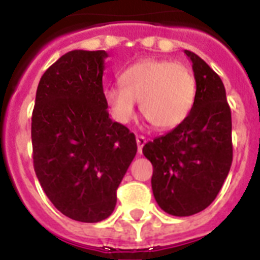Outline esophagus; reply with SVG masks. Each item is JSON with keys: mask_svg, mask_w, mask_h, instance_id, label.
Listing matches in <instances>:
<instances>
[{"mask_svg": "<svg viewBox=\"0 0 260 260\" xmlns=\"http://www.w3.org/2000/svg\"><path fill=\"white\" fill-rule=\"evenodd\" d=\"M147 143V140L143 136H137V145H138V153L143 152V147Z\"/></svg>", "mask_w": 260, "mask_h": 260, "instance_id": "1", "label": "esophagus"}]
</instances>
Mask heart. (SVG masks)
<instances>
[{
    "label": "heart",
    "mask_w": 260,
    "mask_h": 260,
    "mask_svg": "<svg viewBox=\"0 0 260 260\" xmlns=\"http://www.w3.org/2000/svg\"><path fill=\"white\" fill-rule=\"evenodd\" d=\"M112 116L127 124L136 115V101L141 113L156 130H172L191 113L197 96L192 70L168 59L138 60L120 75L119 86L104 91Z\"/></svg>",
    "instance_id": "b5f03b06"
}]
</instances>
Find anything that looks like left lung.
Segmentation results:
<instances>
[{"instance_id": "obj_1", "label": "left lung", "mask_w": 260, "mask_h": 260, "mask_svg": "<svg viewBox=\"0 0 260 260\" xmlns=\"http://www.w3.org/2000/svg\"><path fill=\"white\" fill-rule=\"evenodd\" d=\"M192 62L197 96L180 126L144 145L153 166L152 192L166 213L191 216L215 201L233 162L231 112L223 81L205 60L184 51Z\"/></svg>"}]
</instances>
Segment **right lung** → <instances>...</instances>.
I'll use <instances>...</instances> for the list:
<instances>
[{
	"label": "right lung",
	"instance_id": "right-lung-1",
	"mask_svg": "<svg viewBox=\"0 0 260 260\" xmlns=\"http://www.w3.org/2000/svg\"><path fill=\"white\" fill-rule=\"evenodd\" d=\"M105 51L62 55L40 79L33 116L34 170L60 213L96 223L112 215L116 190L137 153L126 126L104 96Z\"/></svg>",
	"mask_w": 260,
	"mask_h": 260
}]
</instances>
